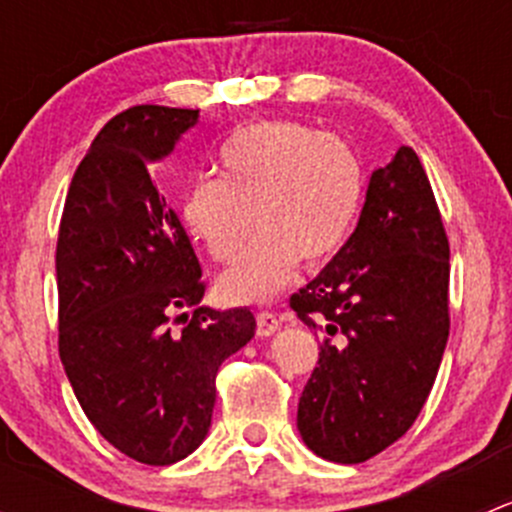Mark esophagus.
Wrapping results in <instances>:
<instances>
[{"label": "esophagus", "mask_w": 512, "mask_h": 512, "mask_svg": "<svg viewBox=\"0 0 512 512\" xmlns=\"http://www.w3.org/2000/svg\"><path fill=\"white\" fill-rule=\"evenodd\" d=\"M280 317H277V314H272V312H260L257 314V334H260V337H272V334L277 332V329H280Z\"/></svg>", "instance_id": "1"}]
</instances>
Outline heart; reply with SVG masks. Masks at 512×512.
I'll list each match as a JSON object with an SVG mask.
<instances>
[{
	"mask_svg": "<svg viewBox=\"0 0 512 512\" xmlns=\"http://www.w3.org/2000/svg\"><path fill=\"white\" fill-rule=\"evenodd\" d=\"M223 178L205 175L183 198V220L223 272L230 304H265L292 282L299 260L317 267L352 235L364 200V165L347 141L297 121H260L220 146Z\"/></svg>",
	"mask_w": 512,
	"mask_h": 512,
	"instance_id": "b5f03b06",
	"label": "heart"
}]
</instances>
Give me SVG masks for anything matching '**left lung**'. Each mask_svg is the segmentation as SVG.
Masks as SVG:
<instances>
[{
    "instance_id": "obj_1",
    "label": "left lung",
    "mask_w": 512,
    "mask_h": 512,
    "mask_svg": "<svg viewBox=\"0 0 512 512\" xmlns=\"http://www.w3.org/2000/svg\"><path fill=\"white\" fill-rule=\"evenodd\" d=\"M448 275L431 183L414 148L401 146L371 173L352 237L289 297L324 334L297 409L309 451L364 463L414 426L448 342Z\"/></svg>"
}]
</instances>
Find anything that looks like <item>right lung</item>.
<instances>
[{"label":"right lung","instance_id":"obj_1","mask_svg":"<svg viewBox=\"0 0 512 512\" xmlns=\"http://www.w3.org/2000/svg\"><path fill=\"white\" fill-rule=\"evenodd\" d=\"M198 123L133 106L101 128L71 178L56 242L59 356L81 409L128 458L170 466L208 436L220 364L255 337L250 309L200 307L188 232L151 180ZM195 306L175 330V308Z\"/></svg>","mask_w":512,"mask_h":512}]
</instances>
